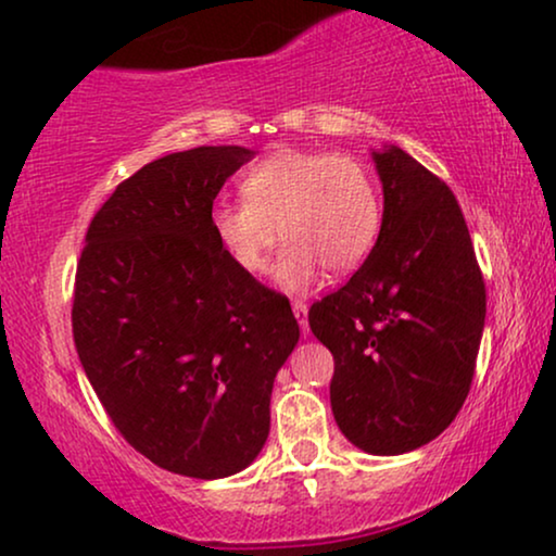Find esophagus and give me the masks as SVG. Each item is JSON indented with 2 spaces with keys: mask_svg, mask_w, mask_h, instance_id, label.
I'll return each mask as SVG.
<instances>
[{
  "mask_svg": "<svg viewBox=\"0 0 556 556\" xmlns=\"http://www.w3.org/2000/svg\"><path fill=\"white\" fill-rule=\"evenodd\" d=\"M293 314H295V319H299V324H301V329H304V334L308 331V306H306V301H293Z\"/></svg>",
  "mask_w": 556,
  "mask_h": 556,
  "instance_id": "1",
  "label": "esophagus"
}]
</instances>
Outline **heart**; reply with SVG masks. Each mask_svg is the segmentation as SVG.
Here are the masks:
<instances>
[{
	"instance_id": "obj_1",
	"label": "heart",
	"mask_w": 556,
	"mask_h": 556,
	"mask_svg": "<svg viewBox=\"0 0 556 556\" xmlns=\"http://www.w3.org/2000/svg\"><path fill=\"white\" fill-rule=\"evenodd\" d=\"M240 191L242 201L212 208L216 242L235 268L257 276L270 261L280 229L286 248L276 278L288 291L306 288L321 265L334 276L357 270L383 229L378 178L352 155L276 150L250 168Z\"/></svg>"
}]
</instances>
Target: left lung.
Wrapping results in <instances>:
<instances>
[{
	"label": "left lung",
	"instance_id": "1",
	"mask_svg": "<svg viewBox=\"0 0 556 556\" xmlns=\"http://www.w3.org/2000/svg\"><path fill=\"white\" fill-rule=\"evenodd\" d=\"M383 229L348 283L314 301L308 327L334 355L329 399L342 434L403 454L442 434L470 393L485 280L463 208L401 148L375 153Z\"/></svg>",
	"mask_w": 556,
	"mask_h": 556
}]
</instances>
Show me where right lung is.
I'll return each mask as SVG.
<instances>
[{
    "instance_id": "add662e5",
    "label": "right lung",
    "mask_w": 556,
    "mask_h": 556,
    "mask_svg": "<svg viewBox=\"0 0 556 556\" xmlns=\"http://www.w3.org/2000/svg\"><path fill=\"white\" fill-rule=\"evenodd\" d=\"M250 155L204 146L142 165L93 214L76 265L86 378L129 446L186 478L257 457L273 380L299 342L286 295L235 268L208 222Z\"/></svg>"
}]
</instances>
